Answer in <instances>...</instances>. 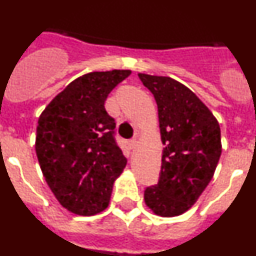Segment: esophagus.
I'll return each instance as SVG.
<instances>
[{
    "instance_id": "esophagus-1",
    "label": "esophagus",
    "mask_w": 256,
    "mask_h": 256,
    "mask_svg": "<svg viewBox=\"0 0 256 256\" xmlns=\"http://www.w3.org/2000/svg\"><path fill=\"white\" fill-rule=\"evenodd\" d=\"M137 144H138V141H137V140H136V138L130 140V148H136V146H137Z\"/></svg>"
}]
</instances>
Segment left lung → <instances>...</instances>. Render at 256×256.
Returning <instances> with one entry per match:
<instances>
[{
	"label": "left lung",
	"instance_id": "1",
	"mask_svg": "<svg viewBox=\"0 0 256 256\" xmlns=\"http://www.w3.org/2000/svg\"><path fill=\"white\" fill-rule=\"evenodd\" d=\"M138 76L155 97L164 144L159 182L146 187L144 202L160 216H180L214 176L222 154L219 123L182 83L169 76Z\"/></svg>",
	"mask_w": 256,
	"mask_h": 256
}]
</instances>
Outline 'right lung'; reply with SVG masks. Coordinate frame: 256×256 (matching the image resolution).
Here are the masks:
<instances>
[{
  "mask_svg": "<svg viewBox=\"0 0 256 256\" xmlns=\"http://www.w3.org/2000/svg\"><path fill=\"white\" fill-rule=\"evenodd\" d=\"M130 70L79 76L47 105L38 119L36 152L47 184L65 209L94 216L108 208L126 159L115 141L108 94Z\"/></svg>",
  "mask_w": 256,
  "mask_h": 256,
  "instance_id": "add662e5",
  "label": "right lung"
}]
</instances>
